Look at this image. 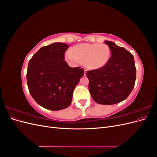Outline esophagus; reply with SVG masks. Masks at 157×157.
I'll list each match as a JSON object with an SVG mask.
<instances>
[{
    "mask_svg": "<svg viewBox=\"0 0 157 157\" xmlns=\"http://www.w3.org/2000/svg\"><path fill=\"white\" fill-rule=\"evenodd\" d=\"M84 75H85V76L86 75V70L84 71Z\"/></svg>",
    "mask_w": 157,
    "mask_h": 157,
    "instance_id": "1",
    "label": "esophagus"
}]
</instances>
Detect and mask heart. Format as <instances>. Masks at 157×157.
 I'll use <instances>...</instances> for the list:
<instances>
[{"label": "heart", "instance_id": "1", "mask_svg": "<svg viewBox=\"0 0 157 157\" xmlns=\"http://www.w3.org/2000/svg\"><path fill=\"white\" fill-rule=\"evenodd\" d=\"M111 50L105 44L84 43L75 46L72 52L69 51L65 57L71 63L78 64L85 62L90 69H97L105 66L110 58Z\"/></svg>", "mask_w": 157, "mask_h": 157}]
</instances>
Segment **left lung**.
I'll return each instance as SVG.
<instances>
[{"mask_svg": "<svg viewBox=\"0 0 157 157\" xmlns=\"http://www.w3.org/2000/svg\"><path fill=\"white\" fill-rule=\"evenodd\" d=\"M111 56L103 67L88 71V88L94 100L113 105L126 99L134 87L136 69L134 56L124 48L105 41Z\"/></svg>", "mask_w": 157, "mask_h": 157, "instance_id": "1", "label": "left lung"}]
</instances>
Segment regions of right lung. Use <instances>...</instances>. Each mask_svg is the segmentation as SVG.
<instances>
[{
  "label": "right lung",
  "instance_id": "right-lung-1",
  "mask_svg": "<svg viewBox=\"0 0 157 157\" xmlns=\"http://www.w3.org/2000/svg\"><path fill=\"white\" fill-rule=\"evenodd\" d=\"M69 45L56 42L43 46L29 61L27 83L35 101L47 109L67 108L80 78L84 74L80 67H70L65 59Z\"/></svg>",
  "mask_w": 157,
  "mask_h": 157
}]
</instances>
